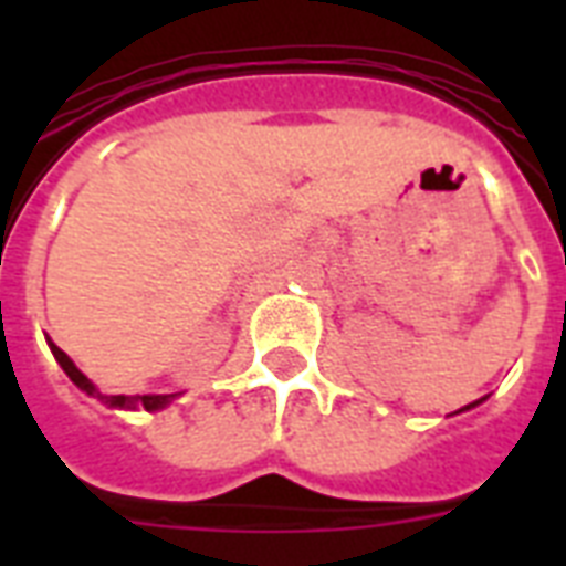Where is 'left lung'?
Returning a JSON list of instances; mask_svg holds the SVG:
<instances>
[{
	"instance_id": "obj_1",
	"label": "left lung",
	"mask_w": 566,
	"mask_h": 566,
	"mask_svg": "<svg viewBox=\"0 0 566 566\" xmlns=\"http://www.w3.org/2000/svg\"><path fill=\"white\" fill-rule=\"evenodd\" d=\"M479 402H482V399H479ZM479 402H470V405H464V408H461V411H470V408H475V405H479ZM461 411H458V413H461Z\"/></svg>"
}]
</instances>
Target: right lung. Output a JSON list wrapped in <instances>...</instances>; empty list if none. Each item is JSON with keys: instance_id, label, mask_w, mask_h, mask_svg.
<instances>
[{"instance_id": "right-lung-1", "label": "right lung", "mask_w": 566, "mask_h": 566, "mask_svg": "<svg viewBox=\"0 0 566 566\" xmlns=\"http://www.w3.org/2000/svg\"><path fill=\"white\" fill-rule=\"evenodd\" d=\"M46 344H49V349H52V355H55V361L61 364V370L70 376V381H73L78 390H84L87 396H93V399H99L102 405H108V408H117V411H149V413H155V411H164V408H167V405H170L176 396H181V394H144V396H126V394L108 396V394H102L99 387L93 385L91 378L84 376V373L75 367L73 358H70L64 349H57V346L52 344L49 337H46Z\"/></svg>"}]
</instances>
